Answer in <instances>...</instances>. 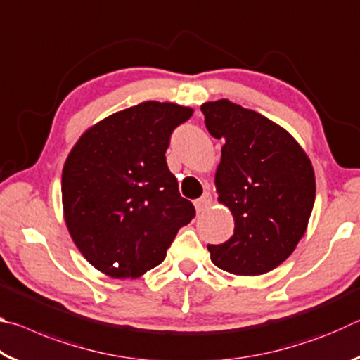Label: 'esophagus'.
<instances>
[{
    "label": "esophagus",
    "instance_id": "esophagus-1",
    "mask_svg": "<svg viewBox=\"0 0 360 360\" xmlns=\"http://www.w3.org/2000/svg\"><path fill=\"white\" fill-rule=\"evenodd\" d=\"M211 203H212V197H211L210 192H205V193L202 195V197L197 198V200H195V202H193L195 210H197L198 212H202V211H205L206 208H210Z\"/></svg>",
    "mask_w": 360,
    "mask_h": 360
}]
</instances>
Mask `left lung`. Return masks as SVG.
<instances>
[{"mask_svg": "<svg viewBox=\"0 0 360 360\" xmlns=\"http://www.w3.org/2000/svg\"><path fill=\"white\" fill-rule=\"evenodd\" d=\"M202 112L211 136L224 141L216 188L235 219L230 240L208 245L211 260L233 275H264L294 252L307 230L313 165L283 127L252 109L217 100Z\"/></svg>", "mask_w": 360, "mask_h": 360, "instance_id": "obj_1", "label": "left lung"}]
</instances>
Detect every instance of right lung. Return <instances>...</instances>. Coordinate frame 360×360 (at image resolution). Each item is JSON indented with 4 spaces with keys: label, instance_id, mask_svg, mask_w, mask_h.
Segmentation results:
<instances>
[{
    "label": "right lung",
    "instance_id": "obj_1",
    "mask_svg": "<svg viewBox=\"0 0 360 360\" xmlns=\"http://www.w3.org/2000/svg\"><path fill=\"white\" fill-rule=\"evenodd\" d=\"M192 114L174 103L144 101L103 119L71 149L62 174L66 227L105 275H144L193 219L165 157L173 130Z\"/></svg>",
    "mask_w": 360,
    "mask_h": 360
}]
</instances>
